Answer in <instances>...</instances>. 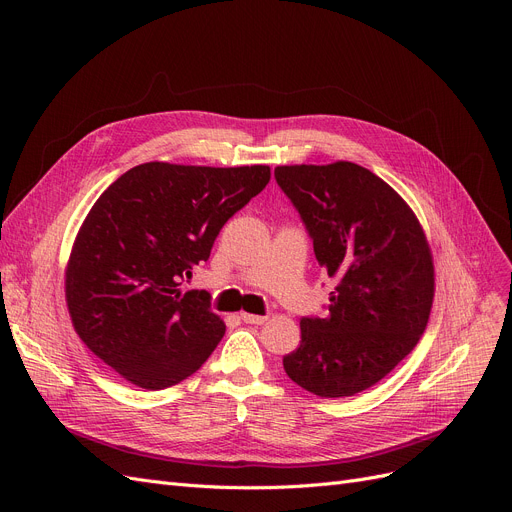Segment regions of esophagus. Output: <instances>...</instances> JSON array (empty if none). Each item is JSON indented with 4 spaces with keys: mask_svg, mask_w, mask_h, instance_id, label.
<instances>
[{
    "mask_svg": "<svg viewBox=\"0 0 512 512\" xmlns=\"http://www.w3.org/2000/svg\"><path fill=\"white\" fill-rule=\"evenodd\" d=\"M240 319L251 326H261L267 321V315H253V313H240Z\"/></svg>",
    "mask_w": 512,
    "mask_h": 512,
    "instance_id": "34e87169",
    "label": "esophagus"
}]
</instances>
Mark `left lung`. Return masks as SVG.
<instances>
[{
  "instance_id": "left-lung-1",
  "label": "left lung",
  "mask_w": 512,
  "mask_h": 512,
  "mask_svg": "<svg viewBox=\"0 0 512 512\" xmlns=\"http://www.w3.org/2000/svg\"><path fill=\"white\" fill-rule=\"evenodd\" d=\"M319 267L336 280L326 317L301 319L288 378L321 398L359 394L405 359L434 303V259L413 209L353 161L278 166Z\"/></svg>"
}]
</instances>
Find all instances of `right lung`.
<instances>
[{
  "label": "right lung",
  "instance_id": "add662e5",
  "mask_svg": "<svg viewBox=\"0 0 512 512\" xmlns=\"http://www.w3.org/2000/svg\"><path fill=\"white\" fill-rule=\"evenodd\" d=\"M270 176V166L149 161L107 186L66 265L68 313L89 351L145 390L193 375L226 326L207 292L182 294L180 284Z\"/></svg>",
  "mask_w": 512,
  "mask_h": 512
}]
</instances>
